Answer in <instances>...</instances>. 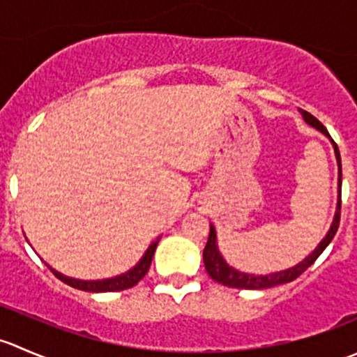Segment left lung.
<instances>
[{
	"mask_svg": "<svg viewBox=\"0 0 357 357\" xmlns=\"http://www.w3.org/2000/svg\"><path fill=\"white\" fill-rule=\"evenodd\" d=\"M302 117L304 121L307 122L309 126L316 128L318 131H321L323 135L328 136L332 139V136L328 135L325 126L311 115L309 112L301 110ZM333 149H335V157H337V164H338V202H337V211H335V218L332 226H330L328 233H326L325 238L319 242V245L312 250V254H309L307 257L304 259L302 262H298L297 266L289 269H283V271L278 273H269V275H248V273H242L238 269L231 268L229 264H226V261L222 259L221 252L218 248V238H215V229L214 226L211 225V233H208V240H207V245L204 248V264H205V271L208 273L214 282L221 283L225 287H233V289H247V290H259V289H271V287L276 285H283V283H290L294 282L295 278L302 275L316 259L321 255V252L328 247V243L332 242L335 233H337L338 225H340V205H342V162H340V152L337 149V143L333 142Z\"/></svg>",
	"mask_w": 357,
	"mask_h": 357,
	"instance_id": "1",
	"label": "left lung"
}]
</instances>
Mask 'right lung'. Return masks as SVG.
<instances>
[{
	"label": "right lung",
	"instance_id": "obj_1",
	"mask_svg": "<svg viewBox=\"0 0 357 357\" xmlns=\"http://www.w3.org/2000/svg\"><path fill=\"white\" fill-rule=\"evenodd\" d=\"M158 238L155 242L152 243L149 248H146L145 255L139 259L138 264L135 266L132 269H129L128 273H122V275L115 276V278H107V280H93V282H86V280H75V278H68V276L62 275V273L55 271L53 268L52 269L53 275L56 276L59 280H62L63 283L70 285L72 289H77V290H84V291H119V290H126V289H131L135 287L143 276L149 273L150 264H152V259L153 254H155V248H157Z\"/></svg>",
	"mask_w": 357,
	"mask_h": 357
}]
</instances>
